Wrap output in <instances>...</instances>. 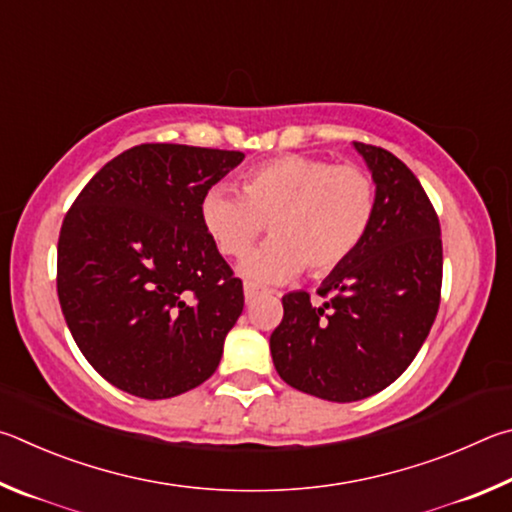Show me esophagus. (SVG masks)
Segmentation results:
<instances>
[{"mask_svg":"<svg viewBox=\"0 0 512 512\" xmlns=\"http://www.w3.org/2000/svg\"><path fill=\"white\" fill-rule=\"evenodd\" d=\"M245 301L247 303H251V301H256L258 299V294H261V288H258V285H254V283H245Z\"/></svg>","mask_w":512,"mask_h":512,"instance_id":"1","label":"esophagus"}]
</instances>
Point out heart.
<instances>
[{"label":"heart","instance_id":"heart-1","mask_svg":"<svg viewBox=\"0 0 512 512\" xmlns=\"http://www.w3.org/2000/svg\"><path fill=\"white\" fill-rule=\"evenodd\" d=\"M240 191L215 184L202 197L206 233L224 256H245L267 224L272 240L240 263L256 283H281L303 267L326 274L362 245L375 218V184L360 166L281 155L249 168Z\"/></svg>","mask_w":512,"mask_h":512}]
</instances>
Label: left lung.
<instances>
[{
  "instance_id": "8db88e82",
  "label": "left lung",
  "mask_w": 512,
  "mask_h": 512,
  "mask_svg": "<svg viewBox=\"0 0 512 512\" xmlns=\"http://www.w3.org/2000/svg\"><path fill=\"white\" fill-rule=\"evenodd\" d=\"M353 148L375 184L371 229L321 283L330 301L285 294L270 337L281 380L330 402L364 400L405 373L434 324L443 281L441 224L416 175L389 150Z\"/></svg>"
}]
</instances>
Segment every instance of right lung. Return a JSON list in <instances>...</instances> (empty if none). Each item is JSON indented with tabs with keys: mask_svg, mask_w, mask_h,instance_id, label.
I'll return each instance as SVG.
<instances>
[{
	"mask_svg": "<svg viewBox=\"0 0 512 512\" xmlns=\"http://www.w3.org/2000/svg\"><path fill=\"white\" fill-rule=\"evenodd\" d=\"M245 155L141 143L98 170L58 240V299L80 353L116 389L164 400L215 373L245 297L202 197Z\"/></svg>",
	"mask_w": 512,
	"mask_h": 512,
	"instance_id": "right-lung-1",
	"label": "right lung"
}]
</instances>
